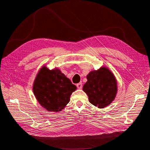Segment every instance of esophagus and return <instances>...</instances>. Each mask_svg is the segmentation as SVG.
<instances>
[{
	"mask_svg": "<svg viewBox=\"0 0 150 150\" xmlns=\"http://www.w3.org/2000/svg\"><path fill=\"white\" fill-rule=\"evenodd\" d=\"M76 86H77V88H78V89H82L83 84L81 83H78L76 84Z\"/></svg>",
	"mask_w": 150,
	"mask_h": 150,
	"instance_id": "obj_1",
	"label": "esophagus"
}]
</instances>
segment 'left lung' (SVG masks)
Wrapping results in <instances>:
<instances>
[{
	"instance_id": "left-lung-1",
	"label": "left lung",
	"mask_w": 150,
	"mask_h": 150,
	"mask_svg": "<svg viewBox=\"0 0 150 150\" xmlns=\"http://www.w3.org/2000/svg\"><path fill=\"white\" fill-rule=\"evenodd\" d=\"M87 79L83 89L88 95L89 102L99 108L110 105L117 91L116 79L111 71L101 67L98 70L91 71Z\"/></svg>"
}]
</instances>
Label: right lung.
<instances>
[{"label":"right lung","instance_id":"right-lung-1","mask_svg":"<svg viewBox=\"0 0 150 150\" xmlns=\"http://www.w3.org/2000/svg\"><path fill=\"white\" fill-rule=\"evenodd\" d=\"M76 89L59 69L50 70L46 66L40 69L33 84V92L39 104L46 110L54 112H59L65 108Z\"/></svg>","mask_w":150,"mask_h":150}]
</instances>
